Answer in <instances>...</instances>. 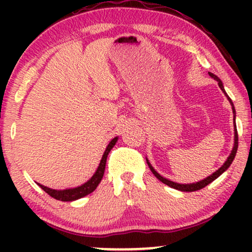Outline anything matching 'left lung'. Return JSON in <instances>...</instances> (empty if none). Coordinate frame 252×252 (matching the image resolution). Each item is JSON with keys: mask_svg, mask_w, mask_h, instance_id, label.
Returning <instances> with one entry per match:
<instances>
[{"mask_svg": "<svg viewBox=\"0 0 252 252\" xmlns=\"http://www.w3.org/2000/svg\"><path fill=\"white\" fill-rule=\"evenodd\" d=\"M209 74H210L211 77L213 78V79H215V80H217V82H218L219 88H220V89H221V91L224 92L225 96L227 97L228 102H230V104H231V106H232V111H233V126H235V144H233L232 152H231L230 156H228L227 160L225 161L224 164H222V166L220 167V168H219L218 170H216V172L213 173V174H211L210 176H207V178H206V179H204V180L198 181V182H194V184H178V182H173V181H170V180H168V179L163 178V176H161L160 174H158V173L156 172V170H155L154 168H153V166H152V164L149 163V161L147 160V163H148V166H149L150 170H152L153 174H154V175L156 176V178L158 179V180H160L161 182H163V184H164V185H167V186L172 187V189H178V190H181V192H194V190H198V189H204V187H206L207 185L211 184V182L215 181L216 179L218 178V176H220V175L222 174V173H224L225 170H226V169L228 168V167H230V164L232 163L233 158H235V156H236L237 149H238V134H237L236 121H235V118H236V110H235V106H233L232 100L230 99V97H228L226 92H225L224 86H222L221 80L219 79V78L217 77L216 74H213V73H209Z\"/></svg>", "mask_w": 252, "mask_h": 252, "instance_id": "1", "label": "left lung"}]
</instances>
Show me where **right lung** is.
<instances>
[{
  "label": "right lung",
  "mask_w": 252,
  "mask_h": 252,
  "mask_svg": "<svg viewBox=\"0 0 252 252\" xmlns=\"http://www.w3.org/2000/svg\"><path fill=\"white\" fill-rule=\"evenodd\" d=\"M117 140H118V137H115L110 141V143L108 144V147H106L105 152H104V154L102 156V160H100V163H99V166H98L96 173L92 175V178L90 179L89 181H86L85 184H83L82 186L74 187V189H48V187H46V186H42V185H40V184H37V185H39V186L41 187V189L45 190L47 194H50L52 198L57 199V200H60V201H73V200H77V199H80V198H83V196L90 194V193H92L94 189H97V186L99 185V182L102 181V178L104 175V170H105L106 158H108L110 150L114 148V146L116 144Z\"/></svg>",
  "instance_id": "1"
}]
</instances>
